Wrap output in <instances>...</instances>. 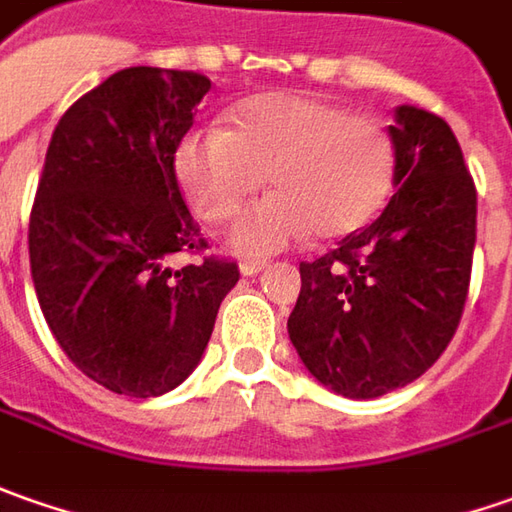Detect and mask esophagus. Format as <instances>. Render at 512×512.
I'll return each instance as SVG.
<instances>
[{
  "instance_id": "1",
  "label": "esophagus",
  "mask_w": 512,
  "mask_h": 512,
  "mask_svg": "<svg viewBox=\"0 0 512 512\" xmlns=\"http://www.w3.org/2000/svg\"><path fill=\"white\" fill-rule=\"evenodd\" d=\"M263 269H266V260H243V263H240V274H246V277L260 274Z\"/></svg>"
}]
</instances>
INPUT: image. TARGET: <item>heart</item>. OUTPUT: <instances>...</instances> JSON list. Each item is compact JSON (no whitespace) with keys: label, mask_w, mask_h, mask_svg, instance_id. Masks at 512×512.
<instances>
[{"label":"heart","mask_w":512,"mask_h":512,"mask_svg":"<svg viewBox=\"0 0 512 512\" xmlns=\"http://www.w3.org/2000/svg\"><path fill=\"white\" fill-rule=\"evenodd\" d=\"M175 175L206 223H226L263 189L274 195L229 232L232 252L274 255L311 232L340 240L377 218L397 181L385 124L300 93L240 101L229 130H195L175 150Z\"/></svg>","instance_id":"obj_1"}]
</instances>
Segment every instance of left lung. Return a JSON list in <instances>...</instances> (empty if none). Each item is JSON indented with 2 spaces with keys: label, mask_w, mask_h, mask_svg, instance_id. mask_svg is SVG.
<instances>
[{
  "label": "left lung",
  "mask_w": 512,
  "mask_h": 512,
  "mask_svg": "<svg viewBox=\"0 0 512 512\" xmlns=\"http://www.w3.org/2000/svg\"><path fill=\"white\" fill-rule=\"evenodd\" d=\"M397 192L377 221L300 263L289 340L320 385L377 399L422 377L465 309L476 246V186L439 115L402 104L388 127Z\"/></svg>",
  "instance_id": "1"
}]
</instances>
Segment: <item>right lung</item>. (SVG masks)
Here are the masks:
<instances>
[{"label":"right lung","instance_id":"1","mask_svg":"<svg viewBox=\"0 0 512 512\" xmlns=\"http://www.w3.org/2000/svg\"><path fill=\"white\" fill-rule=\"evenodd\" d=\"M212 81L127 67L56 124L30 212V274L47 326L81 374L127 397H161L201 362L238 266L198 249L175 150Z\"/></svg>","mask_w":512,"mask_h":512}]
</instances>
